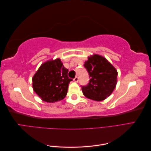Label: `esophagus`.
Wrapping results in <instances>:
<instances>
[{"label":"esophagus","instance_id":"obj_1","mask_svg":"<svg viewBox=\"0 0 151 151\" xmlns=\"http://www.w3.org/2000/svg\"><path fill=\"white\" fill-rule=\"evenodd\" d=\"M74 81H75L76 83H78V82H79V78H78V77H76L74 79Z\"/></svg>","mask_w":151,"mask_h":151}]
</instances>
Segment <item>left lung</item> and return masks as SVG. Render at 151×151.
I'll list each match as a JSON object with an SVG mask.
<instances>
[{
	"label": "left lung",
	"mask_w": 151,
	"mask_h": 151,
	"mask_svg": "<svg viewBox=\"0 0 151 151\" xmlns=\"http://www.w3.org/2000/svg\"><path fill=\"white\" fill-rule=\"evenodd\" d=\"M84 67L89 75V83L82 86L86 98L100 101L109 96L117 83L118 72L110 63L103 57L95 54L88 57Z\"/></svg>",
	"instance_id": "left-lung-1"
}]
</instances>
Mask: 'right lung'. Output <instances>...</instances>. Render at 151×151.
Returning a JSON list of instances; mask_svg holds the SVG:
<instances>
[{"label":"right lung","instance_id":"add662e5","mask_svg":"<svg viewBox=\"0 0 151 151\" xmlns=\"http://www.w3.org/2000/svg\"><path fill=\"white\" fill-rule=\"evenodd\" d=\"M60 58L49 60L40 67L33 77L35 92L44 101L54 103L64 98L72 81Z\"/></svg>","mask_w":151,"mask_h":151}]
</instances>
